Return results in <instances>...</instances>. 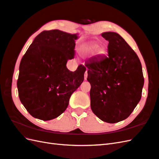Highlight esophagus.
<instances>
[{
	"instance_id": "esophagus-1",
	"label": "esophagus",
	"mask_w": 159,
	"mask_h": 159,
	"mask_svg": "<svg viewBox=\"0 0 159 159\" xmlns=\"http://www.w3.org/2000/svg\"><path fill=\"white\" fill-rule=\"evenodd\" d=\"M84 79L85 80H87V76H88V73H87V71H86L85 72V73H84Z\"/></svg>"
}]
</instances>
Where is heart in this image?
I'll list each match as a JSON object with an SVG mask.
<instances>
[{"label": "heart", "mask_w": 159, "mask_h": 159, "mask_svg": "<svg viewBox=\"0 0 159 159\" xmlns=\"http://www.w3.org/2000/svg\"><path fill=\"white\" fill-rule=\"evenodd\" d=\"M98 47V44H96V43L91 44V45L88 47L87 51H89V52L92 53V52H93L95 49H97ZM103 53H104V50H103V49H102V48H99V49H98V50H97L98 54H102Z\"/></svg>", "instance_id": "b5f03b06"}]
</instances>
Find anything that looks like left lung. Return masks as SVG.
<instances>
[{
  "instance_id": "8db88e82",
  "label": "left lung",
  "mask_w": 159,
  "mask_h": 159,
  "mask_svg": "<svg viewBox=\"0 0 159 159\" xmlns=\"http://www.w3.org/2000/svg\"><path fill=\"white\" fill-rule=\"evenodd\" d=\"M102 36L109 42L108 55L85 64L91 108L99 119L115 123L134 111L141 99L144 79L138 56L123 37L112 32Z\"/></svg>"
}]
</instances>
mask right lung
Wrapping results in <instances>:
<instances>
[{
  "label": "right lung",
  "mask_w": 159,
  "mask_h": 159,
  "mask_svg": "<svg viewBox=\"0 0 159 159\" xmlns=\"http://www.w3.org/2000/svg\"><path fill=\"white\" fill-rule=\"evenodd\" d=\"M77 34L59 30L36 36L22 57L17 81L21 104L33 117L55 119L64 112L72 94L83 83L86 68L71 72L66 67L75 57Z\"/></svg>",
  "instance_id": "obj_1"
}]
</instances>
